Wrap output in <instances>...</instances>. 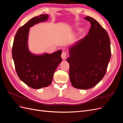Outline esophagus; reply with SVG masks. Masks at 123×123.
<instances>
[{
    "mask_svg": "<svg viewBox=\"0 0 123 123\" xmlns=\"http://www.w3.org/2000/svg\"><path fill=\"white\" fill-rule=\"evenodd\" d=\"M67 53L65 51H63L62 52V55H61L62 58L63 59H66V56H67Z\"/></svg>",
    "mask_w": 123,
    "mask_h": 123,
    "instance_id": "34e87169",
    "label": "esophagus"
}]
</instances>
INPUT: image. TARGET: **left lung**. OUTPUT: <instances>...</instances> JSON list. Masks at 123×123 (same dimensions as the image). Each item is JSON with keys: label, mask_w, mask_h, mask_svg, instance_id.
Masks as SVG:
<instances>
[{"label": "left lung", "mask_w": 123, "mask_h": 123, "mask_svg": "<svg viewBox=\"0 0 123 123\" xmlns=\"http://www.w3.org/2000/svg\"><path fill=\"white\" fill-rule=\"evenodd\" d=\"M85 19L91 25L88 34L70 48V56L67 58L71 83L80 89H90L102 80L111 55L105 29L94 18L88 16Z\"/></svg>", "instance_id": "8db88e82"}]
</instances>
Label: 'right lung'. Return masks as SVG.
<instances>
[{"label":"right lung","instance_id":"obj_1","mask_svg":"<svg viewBox=\"0 0 123 123\" xmlns=\"http://www.w3.org/2000/svg\"><path fill=\"white\" fill-rule=\"evenodd\" d=\"M47 14L33 17L18 30L12 47V57L15 68L20 80L33 89H40L49 86L54 72L62 62V51L52 54L35 55L28 48L29 29L35 24L46 21Z\"/></svg>","mask_w":123,"mask_h":123}]
</instances>
